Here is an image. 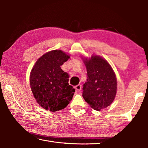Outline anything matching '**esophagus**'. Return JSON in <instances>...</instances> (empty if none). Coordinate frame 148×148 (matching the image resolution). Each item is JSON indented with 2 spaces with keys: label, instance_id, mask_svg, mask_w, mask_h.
I'll use <instances>...</instances> for the list:
<instances>
[{
  "label": "esophagus",
  "instance_id": "esophagus-1",
  "mask_svg": "<svg viewBox=\"0 0 148 148\" xmlns=\"http://www.w3.org/2000/svg\"><path fill=\"white\" fill-rule=\"evenodd\" d=\"M75 88L77 91H79L82 89V86L80 84H78V85H77V86H75Z\"/></svg>",
  "mask_w": 148,
  "mask_h": 148
}]
</instances>
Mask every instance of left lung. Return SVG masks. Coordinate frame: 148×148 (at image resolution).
<instances>
[{"label": "left lung", "mask_w": 148, "mask_h": 148, "mask_svg": "<svg viewBox=\"0 0 148 148\" xmlns=\"http://www.w3.org/2000/svg\"><path fill=\"white\" fill-rule=\"evenodd\" d=\"M87 79L83 86V97L91 108L101 110L109 106L117 92V79L110 65L102 58L92 56L84 60Z\"/></svg>", "instance_id": "left-lung-1"}]
</instances>
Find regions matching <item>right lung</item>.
I'll use <instances>...</instances> for the list:
<instances>
[{
	"instance_id": "obj_1",
	"label": "right lung",
	"mask_w": 148,
	"mask_h": 148,
	"mask_svg": "<svg viewBox=\"0 0 148 148\" xmlns=\"http://www.w3.org/2000/svg\"><path fill=\"white\" fill-rule=\"evenodd\" d=\"M69 57L60 50L47 52L31 71V91L38 104L46 110H62L72 99L75 89L69 84V74L60 68Z\"/></svg>"
}]
</instances>
